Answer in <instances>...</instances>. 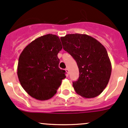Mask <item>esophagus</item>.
Segmentation results:
<instances>
[{"mask_svg": "<svg viewBox=\"0 0 128 128\" xmlns=\"http://www.w3.org/2000/svg\"><path fill=\"white\" fill-rule=\"evenodd\" d=\"M65 71H66V72L67 74L69 73V70H68V68H66Z\"/></svg>", "mask_w": 128, "mask_h": 128, "instance_id": "1", "label": "esophagus"}]
</instances>
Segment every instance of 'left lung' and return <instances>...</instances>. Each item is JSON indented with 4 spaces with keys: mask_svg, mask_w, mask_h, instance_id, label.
Masks as SVG:
<instances>
[{
    "mask_svg": "<svg viewBox=\"0 0 128 128\" xmlns=\"http://www.w3.org/2000/svg\"><path fill=\"white\" fill-rule=\"evenodd\" d=\"M60 40L64 49L73 57L79 68V79L72 82L75 92L86 98L100 95L106 87L112 72L106 48L86 34H68Z\"/></svg>",
    "mask_w": 128,
    "mask_h": 128,
    "instance_id": "8db88e82",
    "label": "left lung"
}]
</instances>
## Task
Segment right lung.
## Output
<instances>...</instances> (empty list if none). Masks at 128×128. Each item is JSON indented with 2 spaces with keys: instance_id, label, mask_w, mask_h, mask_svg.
<instances>
[{
  "instance_id": "add662e5",
  "label": "right lung",
  "mask_w": 128,
  "mask_h": 128,
  "mask_svg": "<svg viewBox=\"0 0 128 128\" xmlns=\"http://www.w3.org/2000/svg\"><path fill=\"white\" fill-rule=\"evenodd\" d=\"M62 49L58 36L48 34L32 42L20 54L19 80L34 98L41 101L51 98L66 78L65 71L58 68L57 54Z\"/></svg>"
}]
</instances>
